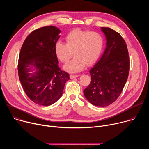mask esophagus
Instances as JSON below:
<instances>
[{"label": "esophagus", "instance_id": "esophagus-1", "mask_svg": "<svg viewBox=\"0 0 149 149\" xmlns=\"http://www.w3.org/2000/svg\"><path fill=\"white\" fill-rule=\"evenodd\" d=\"M79 76V75H76V74H70V77L71 79H73L74 78L78 77Z\"/></svg>", "mask_w": 149, "mask_h": 149}]
</instances>
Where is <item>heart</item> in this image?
Wrapping results in <instances>:
<instances>
[{
	"label": "heart",
	"instance_id": "1",
	"mask_svg": "<svg viewBox=\"0 0 149 149\" xmlns=\"http://www.w3.org/2000/svg\"><path fill=\"white\" fill-rule=\"evenodd\" d=\"M66 44L57 42L55 53L62 63H67L73 56L75 58L64 68L71 72L82 71L87 64L91 65L99 58L104 46L102 36L94 31L76 29L67 34Z\"/></svg>",
	"mask_w": 149,
	"mask_h": 149
}]
</instances>
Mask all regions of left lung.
I'll return each instance as SVG.
<instances>
[{
	"label": "left lung",
	"instance_id": "8db88e82",
	"mask_svg": "<svg viewBox=\"0 0 149 149\" xmlns=\"http://www.w3.org/2000/svg\"><path fill=\"white\" fill-rule=\"evenodd\" d=\"M101 31L107 40L106 48L90 71L91 82L84 94L93 105L106 107L121 94L128 78L130 59L126 43L120 34L109 28L101 27Z\"/></svg>",
	"mask_w": 149,
	"mask_h": 149
}]
</instances>
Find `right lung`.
<instances>
[{"mask_svg":"<svg viewBox=\"0 0 149 149\" xmlns=\"http://www.w3.org/2000/svg\"><path fill=\"white\" fill-rule=\"evenodd\" d=\"M61 31L48 26L32 31L21 48L17 65L19 80L27 96L35 103L50 105L62 96L69 74L62 71L55 53ZM36 70V72H30Z\"/></svg>","mask_w":149,"mask_h":149,"instance_id":"obj_1","label":"right lung"}]
</instances>
